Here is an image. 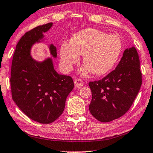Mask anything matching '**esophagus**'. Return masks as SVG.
Listing matches in <instances>:
<instances>
[{
  "instance_id": "obj_1",
  "label": "esophagus",
  "mask_w": 153,
  "mask_h": 153,
  "mask_svg": "<svg viewBox=\"0 0 153 153\" xmlns=\"http://www.w3.org/2000/svg\"><path fill=\"white\" fill-rule=\"evenodd\" d=\"M84 84V82L83 80L79 79H76L74 80V85L76 88H81L82 86H83Z\"/></svg>"
}]
</instances>
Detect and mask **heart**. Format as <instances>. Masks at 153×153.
Instances as JSON below:
<instances>
[{
    "label": "heart",
    "instance_id": "heart-1",
    "mask_svg": "<svg viewBox=\"0 0 153 153\" xmlns=\"http://www.w3.org/2000/svg\"><path fill=\"white\" fill-rule=\"evenodd\" d=\"M122 42L118 36L108 35L95 29H85L72 36L70 43L60 46V62L65 71H71L83 55L85 63L79 72L86 76L93 72L104 75L113 69L122 51Z\"/></svg>",
    "mask_w": 153,
    "mask_h": 153
}]
</instances>
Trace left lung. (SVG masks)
<instances>
[{"label": "left lung", "mask_w": 153, "mask_h": 153, "mask_svg": "<svg viewBox=\"0 0 153 153\" xmlns=\"http://www.w3.org/2000/svg\"><path fill=\"white\" fill-rule=\"evenodd\" d=\"M139 55L135 47L127 48L119 64L101 80L88 83L92 93L89 111L101 122L124 115L133 103L142 85Z\"/></svg>", "instance_id": "1"}]
</instances>
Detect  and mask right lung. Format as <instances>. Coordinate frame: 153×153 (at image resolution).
<instances>
[{"label": "right lung", "mask_w": 153, "mask_h": 153, "mask_svg": "<svg viewBox=\"0 0 153 153\" xmlns=\"http://www.w3.org/2000/svg\"><path fill=\"white\" fill-rule=\"evenodd\" d=\"M52 25L49 22L38 26L22 36L11 64L12 99L27 117L41 124H50L62 115L66 99L74 87L71 77L55 71L51 58L37 61L31 56L33 45L44 41L43 33ZM49 49L51 56L56 58V47L51 44Z\"/></svg>", "instance_id": "right-lung-1"}]
</instances>
